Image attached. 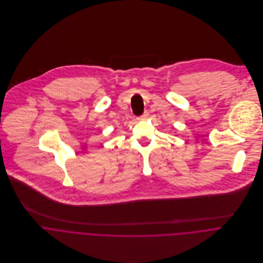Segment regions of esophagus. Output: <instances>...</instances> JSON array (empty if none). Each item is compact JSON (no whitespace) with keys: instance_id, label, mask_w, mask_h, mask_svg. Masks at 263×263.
<instances>
[{"instance_id":"1","label":"esophagus","mask_w":263,"mask_h":263,"mask_svg":"<svg viewBox=\"0 0 263 263\" xmlns=\"http://www.w3.org/2000/svg\"><path fill=\"white\" fill-rule=\"evenodd\" d=\"M148 116H149V112H148V111H145V112L143 113V114L140 116V119H146V118H148Z\"/></svg>"}]
</instances>
